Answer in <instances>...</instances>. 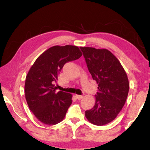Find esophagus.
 Segmentation results:
<instances>
[{
  "instance_id": "34e87169",
  "label": "esophagus",
  "mask_w": 150,
  "mask_h": 150,
  "mask_svg": "<svg viewBox=\"0 0 150 150\" xmlns=\"http://www.w3.org/2000/svg\"><path fill=\"white\" fill-rule=\"evenodd\" d=\"M75 97H76V98H77V99H78V100H81V99H82V98H83V96H82V95H75Z\"/></svg>"
}]
</instances>
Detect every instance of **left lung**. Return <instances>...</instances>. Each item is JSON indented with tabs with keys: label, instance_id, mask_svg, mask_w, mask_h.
I'll use <instances>...</instances> for the list:
<instances>
[{
	"label": "left lung",
	"instance_id": "left-lung-1",
	"mask_svg": "<svg viewBox=\"0 0 150 150\" xmlns=\"http://www.w3.org/2000/svg\"><path fill=\"white\" fill-rule=\"evenodd\" d=\"M88 69L98 84L94 107L85 111L88 122L103 126L115 120L126 103L129 81L119 60L106 49L81 47Z\"/></svg>",
	"mask_w": 150,
	"mask_h": 150
}]
</instances>
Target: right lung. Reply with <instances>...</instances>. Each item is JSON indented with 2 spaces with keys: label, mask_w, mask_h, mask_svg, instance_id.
<instances>
[{
  "label": "right lung",
  "mask_w": 150,
  "mask_h": 150,
  "mask_svg": "<svg viewBox=\"0 0 150 150\" xmlns=\"http://www.w3.org/2000/svg\"><path fill=\"white\" fill-rule=\"evenodd\" d=\"M81 55L75 45H54L42 53L30 67L25 81V97L30 110L41 122L54 125L65 118L72 95L56 92L54 83L65 63Z\"/></svg>",
  "instance_id": "right-lung-1"
}]
</instances>
